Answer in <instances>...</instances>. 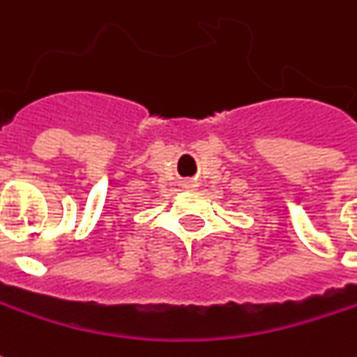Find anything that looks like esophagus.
I'll return each instance as SVG.
<instances>
[{
	"instance_id": "esophagus-1",
	"label": "esophagus",
	"mask_w": 357,
	"mask_h": 357,
	"mask_svg": "<svg viewBox=\"0 0 357 357\" xmlns=\"http://www.w3.org/2000/svg\"><path fill=\"white\" fill-rule=\"evenodd\" d=\"M185 187H193V181H185Z\"/></svg>"
}]
</instances>
